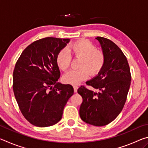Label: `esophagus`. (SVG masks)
<instances>
[{
    "mask_svg": "<svg viewBox=\"0 0 148 148\" xmlns=\"http://www.w3.org/2000/svg\"><path fill=\"white\" fill-rule=\"evenodd\" d=\"M74 92H77V89H78V86H74Z\"/></svg>",
    "mask_w": 148,
    "mask_h": 148,
    "instance_id": "1",
    "label": "esophagus"
}]
</instances>
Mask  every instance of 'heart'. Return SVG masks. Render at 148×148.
<instances>
[{"label":"heart","instance_id":"1","mask_svg":"<svg viewBox=\"0 0 148 148\" xmlns=\"http://www.w3.org/2000/svg\"><path fill=\"white\" fill-rule=\"evenodd\" d=\"M71 50L76 58H81L77 71H71L62 77L64 83L78 85L88 78L89 74L96 76L103 69L105 56L101 50L96 49L95 45L87 40H80L71 44ZM71 55L66 49L60 51L56 57V62L60 69L66 71L71 66Z\"/></svg>","mask_w":148,"mask_h":148}]
</instances>
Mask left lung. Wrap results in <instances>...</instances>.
Masks as SVG:
<instances>
[{"instance_id": "obj_1", "label": "left lung", "mask_w": 148, "mask_h": 148, "mask_svg": "<svg viewBox=\"0 0 148 148\" xmlns=\"http://www.w3.org/2000/svg\"><path fill=\"white\" fill-rule=\"evenodd\" d=\"M105 56V64L98 75L77 89L83 102L79 116L86 123L104 126L113 121L123 108L131 86V75L126 57L121 49L109 39L97 36Z\"/></svg>"}]
</instances>
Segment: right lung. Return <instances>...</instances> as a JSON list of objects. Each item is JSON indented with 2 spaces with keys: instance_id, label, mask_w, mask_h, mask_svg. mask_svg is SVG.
Listing matches in <instances>:
<instances>
[{
  "instance_id": "obj_1",
  "label": "right lung",
  "mask_w": 148,
  "mask_h": 148,
  "mask_svg": "<svg viewBox=\"0 0 148 148\" xmlns=\"http://www.w3.org/2000/svg\"><path fill=\"white\" fill-rule=\"evenodd\" d=\"M69 42V38L47 37L32 42L15 66V97L25 118L34 126L46 127L58 123L74 94L71 85L57 82L61 74L56 57Z\"/></svg>"
}]
</instances>
